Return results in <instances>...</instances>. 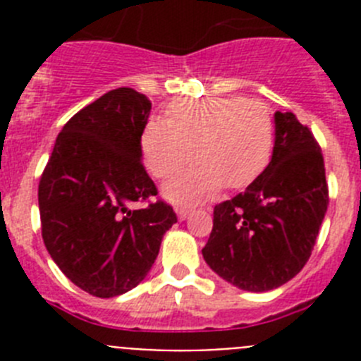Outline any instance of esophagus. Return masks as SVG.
I'll return each instance as SVG.
<instances>
[{
  "instance_id": "34e87169",
  "label": "esophagus",
  "mask_w": 361,
  "mask_h": 361,
  "mask_svg": "<svg viewBox=\"0 0 361 361\" xmlns=\"http://www.w3.org/2000/svg\"><path fill=\"white\" fill-rule=\"evenodd\" d=\"M190 215H191V209H186V208H178L177 209L178 220H186Z\"/></svg>"
}]
</instances>
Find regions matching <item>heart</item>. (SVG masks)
<instances>
[{
  "label": "heart",
  "instance_id": "1",
  "mask_svg": "<svg viewBox=\"0 0 361 361\" xmlns=\"http://www.w3.org/2000/svg\"><path fill=\"white\" fill-rule=\"evenodd\" d=\"M275 146L273 111L262 101L206 97L177 101L168 119L153 117L141 137L146 168L159 178L171 177L193 157L197 164L164 186L175 204H193L222 188L250 186L266 170Z\"/></svg>",
  "mask_w": 361,
  "mask_h": 361
}]
</instances>
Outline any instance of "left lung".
<instances>
[{"instance_id":"1","label":"left lung","mask_w":361,"mask_h":361,"mask_svg":"<svg viewBox=\"0 0 361 361\" xmlns=\"http://www.w3.org/2000/svg\"><path fill=\"white\" fill-rule=\"evenodd\" d=\"M275 146L244 193L215 206L202 257L222 280L266 293L305 266L324 222L329 191L324 157L307 126L275 111Z\"/></svg>"}]
</instances>
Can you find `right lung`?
<instances>
[{
    "mask_svg": "<svg viewBox=\"0 0 361 361\" xmlns=\"http://www.w3.org/2000/svg\"><path fill=\"white\" fill-rule=\"evenodd\" d=\"M152 101L117 88L78 111L57 135L39 180L43 242L78 288L111 298L142 282L164 233L177 222L142 166L141 137Z\"/></svg>",
    "mask_w": 361,
    "mask_h": 361,
    "instance_id": "1",
    "label": "right lung"
}]
</instances>
